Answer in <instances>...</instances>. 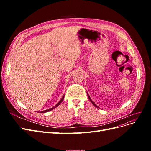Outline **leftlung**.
<instances>
[{"label":"left lung","mask_w":151,"mask_h":151,"mask_svg":"<svg viewBox=\"0 0 151 151\" xmlns=\"http://www.w3.org/2000/svg\"><path fill=\"white\" fill-rule=\"evenodd\" d=\"M87 94H88V98H89V101H90L91 103H92V104L94 105V106H96V108H99V107L97 106V105L96 104H95V103L92 101V99H91V98H90V96H89V94H88V93H87Z\"/></svg>","instance_id":"8db88e82"}]
</instances>
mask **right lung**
Returning a JSON list of instances; mask_svg holds the SVG:
<instances>
[{
	"label": "right lung",
	"mask_w": 151,
	"mask_h": 151,
	"mask_svg": "<svg viewBox=\"0 0 151 151\" xmlns=\"http://www.w3.org/2000/svg\"><path fill=\"white\" fill-rule=\"evenodd\" d=\"M63 98H64V95L63 96V97L62 98V99L60 100V101H59V102L55 105V106H53V107H52V108H50V109H46V110H44V111H41L40 113H46V112H48V111H51V110H52V109H55V108H57L59 104H60L62 101H63Z\"/></svg>",
	"instance_id": "1"
}]
</instances>
